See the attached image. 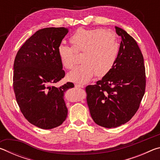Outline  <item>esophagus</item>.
<instances>
[{"label": "esophagus", "instance_id": "1", "mask_svg": "<svg viewBox=\"0 0 160 160\" xmlns=\"http://www.w3.org/2000/svg\"><path fill=\"white\" fill-rule=\"evenodd\" d=\"M75 87L76 88H83V85H80V84H75Z\"/></svg>", "mask_w": 160, "mask_h": 160}]
</instances>
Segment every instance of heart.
Returning <instances> with one entry per match:
<instances>
[{
    "label": "heart",
    "instance_id": "obj_1",
    "mask_svg": "<svg viewBox=\"0 0 160 160\" xmlns=\"http://www.w3.org/2000/svg\"><path fill=\"white\" fill-rule=\"evenodd\" d=\"M75 52H81L82 62L67 75L71 82L84 84L94 75L101 78L113 68L118 57L119 46L114 32L109 29L80 28L70 38ZM71 48L61 43L57 48L61 63L66 69H71L75 60Z\"/></svg>",
    "mask_w": 160,
    "mask_h": 160
}]
</instances>
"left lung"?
Segmentation results:
<instances>
[{
	"label": "left lung",
	"mask_w": 160,
	"mask_h": 160,
	"mask_svg": "<svg viewBox=\"0 0 160 160\" xmlns=\"http://www.w3.org/2000/svg\"><path fill=\"white\" fill-rule=\"evenodd\" d=\"M115 28L122 40L114 66L95 85L85 88L92 118L107 128L131 120L140 107L146 85L144 59L138 45L125 30Z\"/></svg>",
	"instance_id": "obj_1"
}]
</instances>
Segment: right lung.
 <instances>
[{
  "instance_id": "obj_1",
  "label": "right lung",
  "mask_w": 160,
  "mask_h": 160,
  "mask_svg": "<svg viewBox=\"0 0 160 160\" xmlns=\"http://www.w3.org/2000/svg\"><path fill=\"white\" fill-rule=\"evenodd\" d=\"M68 32L65 28L39 29L22 46L15 58L16 101L27 120L42 129L59 126L68 115L64 92L74 88L73 83L52 85L65 76L57 48Z\"/></svg>"
}]
</instances>
